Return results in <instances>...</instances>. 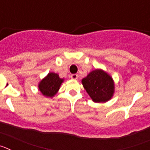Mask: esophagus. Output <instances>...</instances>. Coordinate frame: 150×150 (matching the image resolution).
<instances>
[{"mask_svg":"<svg viewBox=\"0 0 150 150\" xmlns=\"http://www.w3.org/2000/svg\"><path fill=\"white\" fill-rule=\"evenodd\" d=\"M70 77L72 79H77L79 76H78V74H71V76H70Z\"/></svg>","mask_w":150,"mask_h":150,"instance_id":"1","label":"esophagus"}]
</instances>
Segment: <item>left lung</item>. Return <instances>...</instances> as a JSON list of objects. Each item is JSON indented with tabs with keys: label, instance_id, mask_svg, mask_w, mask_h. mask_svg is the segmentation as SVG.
Here are the masks:
<instances>
[{
	"label": "left lung",
	"instance_id": "8db88e82",
	"mask_svg": "<svg viewBox=\"0 0 150 150\" xmlns=\"http://www.w3.org/2000/svg\"><path fill=\"white\" fill-rule=\"evenodd\" d=\"M82 84L91 100L105 103L110 100L115 91L112 76L102 69H95L82 79Z\"/></svg>",
	"mask_w": 150,
	"mask_h": 150
}]
</instances>
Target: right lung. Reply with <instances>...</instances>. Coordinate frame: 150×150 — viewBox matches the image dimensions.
<instances>
[{
  "mask_svg": "<svg viewBox=\"0 0 150 150\" xmlns=\"http://www.w3.org/2000/svg\"><path fill=\"white\" fill-rule=\"evenodd\" d=\"M64 79L59 77L58 74L49 73L38 84V88L43 96L46 98H53L59 91Z\"/></svg>",
  "mask_w": 150,
  "mask_h": 150,
  "instance_id": "add662e5",
  "label": "right lung"
}]
</instances>
